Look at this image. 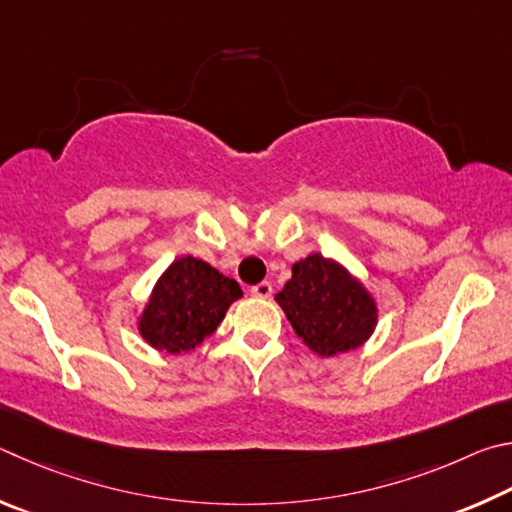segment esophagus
Here are the masks:
<instances>
[{
    "mask_svg": "<svg viewBox=\"0 0 512 512\" xmlns=\"http://www.w3.org/2000/svg\"><path fill=\"white\" fill-rule=\"evenodd\" d=\"M251 294L258 299H270L272 297V283L270 281H261L256 285H251Z\"/></svg>",
    "mask_w": 512,
    "mask_h": 512,
    "instance_id": "esophagus-1",
    "label": "esophagus"
}]
</instances>
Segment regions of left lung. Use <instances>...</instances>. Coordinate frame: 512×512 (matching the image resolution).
<instances>
[{"label":"left lung","instance_id":"left-lung-1","mask_svg":"<svg viewBox=\"0 0 512 512\" xmlns=\"http://www.w3.org/2000/svg\"><path fill=\"white\" fill-rule=\"evenodd\" d=\"M297 335L319 355L351 351L371 337L375 303L342 265L312 254L276 294Z\"/></svg>","mask_w":512,"mask_h":512}]
</instances>
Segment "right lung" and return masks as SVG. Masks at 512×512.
Listing matches in <instances>:
<instances>
[{"label":"right lung","mask_w":512,"mask_h":512,"mask_svg":"<svg viewBox=\"0 0 512 512\" xmlns=\"http://www.w3.org/2000/svg\"><path fill=\"white\" fill-rule=\"evenodd\" d=\"M238 297L240 285L229 276L193 256L179 258L155 285L139 321L141 337L166 353L191 351L220 326Z\"/></svg>","instance_id":"obj_1"}]
</instances>
